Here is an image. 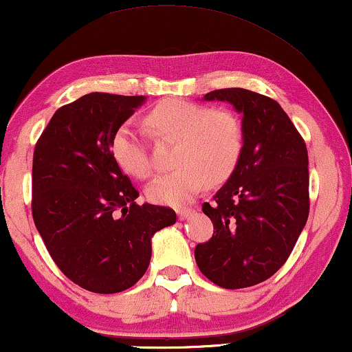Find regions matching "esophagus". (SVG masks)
<instances>
[{"label": "esophagus", "instance_id": "obj_1", "mask_svg": "<svg viewBox=\"0 0 352 352\" xmlns=\"http://www.w3.org/2000/svg\"><path fill=\"white\" fill-rule=\"evenodd\" d=\"M177 214H178V219H180V220H186L188 217L195 214V209H180V210H177Z\"/></svg>", "mask_w": 352, "mask_h": 352}]
</instances>
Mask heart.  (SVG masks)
<instances>
[{"mask_svg": "<svg viewBox=\"0 0 352 352\" xmlns=\"http://www.w3.org/2000/svg\"><path fill=\"white\" fill-rule=\"evenodd\" d=\"M146 122L157 137L175 140L170 172L148 186L153 202L183 206L204 183L219 185L234 172L244 148V129L230 110H212L195 102L167 98L153 107ZM111 151L122 170L137 178L153 174V160L143 135L131 122L118 127Z\"/></svg>", "mask_w": 352, "mask_h": 352, "instance_id": "b5f03b06", "label": "heart"}]
</instances>
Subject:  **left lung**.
<instances>
[{
    "label": "left lung",
    "instance_id": "obj_1",
    "mask_svg": "<svg viewBox=\"0 0 352 352\" xmlns=\"http://www.w3.org/2000/svg\"><path fill=\"white\" fill-rule=\"evenodd\" d=\"M204 100L230 102L242 113L244 148L228 182L202 212L214 236L197 244L201 273L223 289L270 279L289 258L309 215L308 150L279 103L241 87Z\"/></svg>",
    "mask_w": 352,
    "mask_h": 352
}]
</instances>
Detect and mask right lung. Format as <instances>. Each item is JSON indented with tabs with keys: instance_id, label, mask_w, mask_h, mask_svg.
<instances>
[{
	"instance_id": "obj_1",
	"label": "right lung",
	"mask_w": 352,
	"mask_h": 352,
	"mask_svg": "<svg viewBox=\"0 0 352 352\" xmlns=\"http://www.w3.org/2000/svg\"><path fill=\"white\" fill-rule=\"evenodd\" d=\"M143 96L92 92L58 108L33 153L32 214L58 270L94 294H118L145 274L151 236L170 207L143 204L111 140Z\"/></svg>"
}]
</instances>
